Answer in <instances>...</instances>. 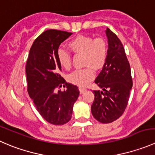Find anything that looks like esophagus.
Segmentation results:
<instances>
[{
    "mask_svg": "<svg viewBox=\"0 0 155 155\" xmlns=\"http://www.w3.org/2000/svg\"><path fill=\"white\" fill-rule=\"evenodd\" d=\"M79 92H80V94H82V93H84V91H86V88H82V87H79Z\"/></svg>",
    "mask_w": 155,
    "mask_h": 155,
    "instance_id": "34e87169",
    "label": "esophagus"
}]
</instances>
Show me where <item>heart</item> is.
I'll return each mask as SVG.
<instances>
[{
	"mask_svg": "<svg viewBox=\"0 0 155 155\" xmlns=\"http://www.w3.org/2000/svg\"><path fill=\"white\" fill-rule=\"evenodd\" d=\"M69 48L76 54H83V65L87 66L82 70H76L68 76L71 83L79 86L86 85L94 76V70H101L104 66L108 54L106 41L101 38L94 39L90 36L79 35L69 42ZM58 58L61 67L70 69L72 64L71 54L64 48L58 51Z\"/></svg>",
	"mask_w": 155,
	"mask_h": 155,
	"instance_id": "b5f03b06",
	"label": "heart"
}]
</instances>
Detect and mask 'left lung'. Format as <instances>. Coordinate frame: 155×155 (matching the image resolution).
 Masks as SVG:
<instances>
[{
  "label": "left lung",
  "instance_id": "obj_1",
  "mask_svg": "<svg viewBox=\"0 0 155 155\" xmlns=\"http://www.w3.org/2000/svg\"><path fill=\"white\" fill-rule=\"evenodd\" d=\"M108 54L107 61L95 82L103 91L94 90V99L91 110L98 122L109 124L124 114L133 87L131 69L122 42L107 28Z\"/></svg>",
  "mask_w": 155,
  "mask_h": 155
}]
</instances>
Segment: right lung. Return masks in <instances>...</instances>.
<instances>
[{
  "label": "right lung",
  "instance_id": "add662e5",
  "mask_svg": "<svg viewBox=\"0 0 155 155\" xmlns=\"http://www.w3.org/2000/svg\"><path fill=\"white\" fill-rule=\"evenodd\" d=\"M71 35L57 29L45 31L33 42L25 66L28 95L41 117L54 125L70 120L79 94L78 87L61 76L58 58L60 45ZM62 84L64 92L59 89Z\"/></svg>",
  "mask_w": 155,
  "mask_h": 155
}]
</instances>
